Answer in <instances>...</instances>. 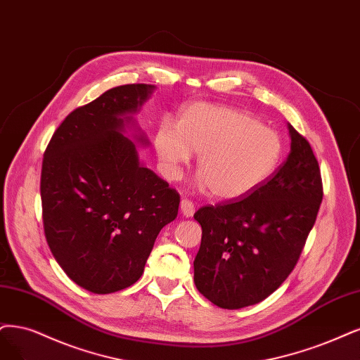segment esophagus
<instances>
[{
  "instance_id": "esophagus-1",
  "label": "esophagus",
  "mask_w": 360,
  "mask_h": 360,
  "mask_svg": "<svg viewBox=\"0 0 360 360\" xmlns=\"http://www.w3.org/2000/svg\"><path fill=\"white\" fill-rule=\"evenodd\" d=\"M179 209H181V214H182L184 217H187V218H191V217L194 215V212H195L194 203H193L191 200H187V198H182Z\"/></svg>"
}]
</instances>
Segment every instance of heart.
I'll list each match as a JSON object with an SVG mask.
<instances>
[{"label": "heart", "mask_w": 360, "mask_h": 360, "mask_svg": "<svg viewBox=\"0 0 360 360\" xmlns=\"http://www.w3.org/2000/svg\"><path fill=\"white\" fill-rule=\"evenodd\" d=\"M175 127L162 123L154 133V151L165 176L178 181L193 154H198L200 173L194 188L212 191L218 200H238L255 191L283 157V139L274 129L231 106L187 105Z\"/></svg>", "instance_id": "b5f03b06"}]
</instances>
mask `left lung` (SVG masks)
I'll return each mask as SVG.
<instances>
[{
    "mask_svg": "<svg viewBox=\"0 0 360 360\" xmlns=\"http://www.w3.org/2000/svg\"><path fill=\"white\" fill-rule=\"evenodd\" d=\"M290 151L274 175L242 200L200 207L194 259L198 292L237 310L271 295L294 270L322 203V179L309 141L288 124Z\"/></svg>",
    "mask_w": 360,
    "mask_h": 360,
    "instance_id": "left-lung-1",
    "label": "left lung"
}]
</instances>
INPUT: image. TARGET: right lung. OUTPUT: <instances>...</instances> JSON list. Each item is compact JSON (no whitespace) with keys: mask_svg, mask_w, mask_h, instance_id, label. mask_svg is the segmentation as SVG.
I'll list each match as a JSON object with an SVG mask.
<instances>
[{"mask_svg":"<svg viewBox=\"0 0 360 360\" xmlns=\"http://www.w3.org/2000/svg\"><path fill=\"white\" fill-rule=\"evenodd\" d=\"M154 90L126 84L105 91L63 120L44 154L47 243L66 276L93 294L138 282L160 230L178 215L179 194L136 150L150 142L133 115Z\"/></svg>","mask_w":360,"mask_h":360,"instance_id":"1","label":"right lung"}]
</instances>
